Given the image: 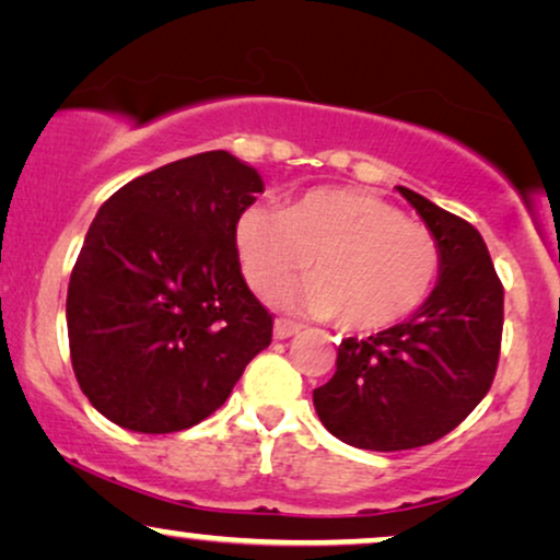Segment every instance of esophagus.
<instances>
[{
	"instance_id": "34e87169",
	"label": "esophagus",
	"mask_w": 560,
	"mask_h": 560,
	"mask_svg": "<svg viewBox=\"0 0 560 560\" xmlns=\"http://www.w3.org/2000/svg\"><path fill=\"white\" fill-rule=\"evenodd\" d=\"M296 330H300V325L292 323V320H287V317H279V320L273 323V338H276V341H284V338H292Z\"/></svg>"
}]
</instances>
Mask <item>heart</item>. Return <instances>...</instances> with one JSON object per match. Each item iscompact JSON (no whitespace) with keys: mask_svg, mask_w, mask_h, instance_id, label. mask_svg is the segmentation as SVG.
I'll use <instances>...</instances> for the list:
<instances>
[{"mask_svg":"<svg viewBox=\"0 0 560 560\" xmlns=\"http://www.w3.org/2000/svg\"><path fill=\"white\" fill-rule=\"evenodd\" d=\"M237 256L256 292L271 294L310 264L313 279L279 300L336 315L346 330H382L413 315L442 271L436 237L382 198L317 188L284 211L253 207L237 222Z\"/></svg>","mask_w":560,"mask_h":560,"instance_id":"b5f03b06","label":"heart"}]
</instances>
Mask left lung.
Returning a JSON list of instances; mask_svg holds the SVG:
<instances>
[{
	"label": "left lung",
	"instance_id": "8db88e82",
	"mask_svg": "<svg viewBox=\"0 0 560 560\" xmlns=\"http://www.w3.org/2000/svg\"><path fill=\"white\" fill-rule=\"evenodd\" d=\"M442 250L429 300L377 336L346 338L313 402L323 427L359 450L398 452L450 434L486 398L499 366L504 287L480 232L398 186Z\"/></svg>",
	"mask_w": 560,
	"mask_h": 560
}]
</instances>
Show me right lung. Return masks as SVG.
<instances>
[{
    "label": "right lung",
    "mask_w": 560,
    "mask_h": 560,
    "mask_svg": "<svg viewBox=\"0 0 560 560\" xmlns=\"http://www.w3.org/2000/svg\"><path fill=\"white\" fill-rule=\"evenodd\" d=\"M264 180L230 152L139 175L92 219L67 294L69 353L92 408L170 434L209 419L273 315L240 271L235 232Z\"/></svg>",
    "instance_id": "right-lung-1"
}]
</instances>
